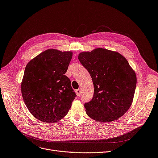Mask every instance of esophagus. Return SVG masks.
Wrapping results in <instances>:
<instances>
[{
	"label": "esophagus",
	"mask_w": 158,
	"mask_h": 158,
	"mask_svg": "<svg viewBox=\"0 0 158 158\" xmlns=\"http://www.w3.org/2000/svg\"><path fill=\"white\" fill-rule=\"evenodd\" d=\"M76 93L78 97L81 95V89H77L76 90Z\"/></svg>",
	"instance_id": "1"
}]
</instances>
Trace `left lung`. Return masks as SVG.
I'll return each instance as SVG.
<instances>
[{
  "mask_svg": "<svg viewBox=\"0 0 158 158\" xmlns=\"http://www.w3.org/2000/svg\"><path fill=\"white\" fill-rule=\"evenodd\" d=\"M78 59L94 86L92 101L85 104L88 116L102 122L121 117L131 107L136 86V73L127 60L117 52L102 48L81 52Z\"/></svg>",
  "mask_w": 158,
  "mask_h": 158,
  "instance_id": "left-lung-1",
  "label": "left lung"
}]
</instances>
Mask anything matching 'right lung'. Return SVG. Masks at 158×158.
<instances>
[{
  "mask_svg": "<svg viewBox=\"0 0 158 158\" xmlns=\"http://www.w3.org/2000/svg\"><path fill=\"white\" fill-rule=\"evenodd\" d=\"M72 52L48 49L26 65L21 83L23 101L34 117L54 123L68 113L76 94L64 73Z\"/></svg>",
  "mask_w": 158,
  "mask_h": 158,
  "instance_id": "obj_1",
  "label": "right lung"
}]
</instances>
